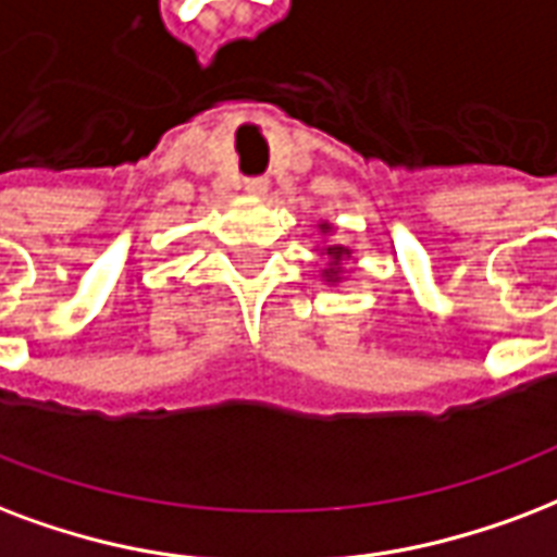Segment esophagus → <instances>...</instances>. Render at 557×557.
I'll list each match as a JSON object with an SVG mask.
<instances>
[{
  "instance_id": "1",
  "label": "esophagus",
  "mask_w": 557,
  "mask_h": 557,
  "mask_svg": "<svg viewBox=\"0 0 557 557\" xmlns=\"http://www.w3.org/2000/svg\"><path fill=\"white\" fill-rule=\"evenodd\" d=\"M245 193L262 198V195L269 193V181H265V177H248V181H245Z\"/></svg>"
}]
</instances>
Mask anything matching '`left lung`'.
Here are the masks:
<instances>
[{
    "label": "left lung",
    "instance_id": "left-lung-1",
    "mask_svg": "<svg viewBox=\"0 0 557 557\" xmlns=\"http://www.w3.org/2000/svg\"><path fill=\"white\" fill-rule=\"evenodd\" d=\"M333 231L335 227L330 222H318V233H321L324 239H330ZM315 250H318V260H324L321 280H324L326 286H338V283L345 280L347 260H350V253H354V250L347 248V245H338V242H321Z\"/></svg>",
    "mask_w": 557,
    "mask_h": 557
}]
</instances>
